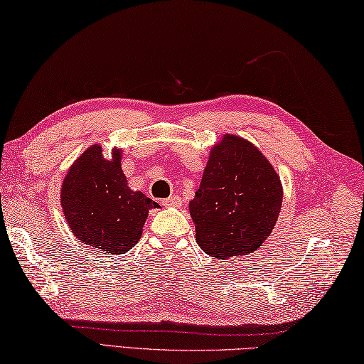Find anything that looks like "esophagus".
I'll list each match as a JSON object with an SVG mask.
<instances>
[{
  "mask_svg": "<svg viewBox=\"0 0 364 364\" xmlns=\"http://www.w3.org/2000/svg\"><path fill=\"white\" fill-rule=\"evenodd\" d=\"M162 205H164L166 208H180L183 205V198L178 196H170L168 198L162 200Z\"/></svg>",
  "mask_w": 364,
  "mask_h": 364,
  "instance_id": "1",
  "label": "esophagus"
}]
</instances>
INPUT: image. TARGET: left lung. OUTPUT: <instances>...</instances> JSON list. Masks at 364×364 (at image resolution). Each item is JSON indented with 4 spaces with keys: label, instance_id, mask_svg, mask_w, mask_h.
<instances>
[{
    "label": "left lung",
    "instance_id": "left-lung-1",
    "mask_svg": "<svg viewBox=\"0 0 364 364\" xmlns=\"http://www.w3.org/2000/svg\"><path fill=\"white\" fill-rule=\"evenodd\" d=\"M282 202L280 176L267 158L245 139L225 134L189 202L197 244L220 259L252 253L272 233Z\"/></svg>",
    "mask_w": 364,
    "mask_h": 364
}]
</instances>
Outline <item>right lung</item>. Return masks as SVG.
Instances as JSON below:
<instances>
[{"label": "right lung", "mask_w": 364, "mask_h": 364, "mask_svg": "<svg viewBox=\"0 0 364 364\" xmlns=\"http://www.w3.org/2000/svg\"><path fill=\"white\" fill-rule=\"evenodd\" d=\"M102 145H92L73 162L60 188L68 227L82 244L120 255L137 244L149 211L158 203L128 188L122 150L106 159Z\"/></svg>", "instance_id": "1"}]
</instances>
